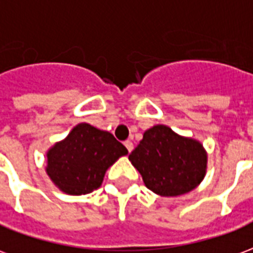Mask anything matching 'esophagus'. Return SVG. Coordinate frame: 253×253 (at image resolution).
Here are the masks:
<instances>
[{"label": "esophagus", "mask_w": 253, "mask_h": 253, "mask_svg": "<svg viewBox=\"0 0 253 253\" xmlns=\"http://www.w3.org/2000/svg\"><path fill=\"white\" fill-rule=\"evenodd\" d=\"M124 145L126 147V149H128V152H132V149H133V143H132L130 140L124 141Z\"/></svg>", "instance_id": "34e87169"}]
</instances>
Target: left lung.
I'll use <instances>...</instances> for the list:
<instances>
[{"label": "left lung", "mask_w": 253, "mask_h": 253, "mask_svg": "<svg viewBox=\"0 0 253 253\" xmlns=\"http://www.w3.org/2000/svg\"><path fill=\"white\" fill-rule=\"evenodd\" d=\"M129 160L149 190L163 197H176L202 182L208 156L200 141L179 136L166 125H155L145 130Z\"/></svg>", "instance_id": "1"}]
</instances>
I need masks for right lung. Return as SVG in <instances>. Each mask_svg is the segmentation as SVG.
<instances>
[{
  "label": "right lung",
  "instance_id": "add662e5",
  "mask_svg": "<svg viewBox=\"0 0 253 253\" xmlns=\"http://www.w3.org/2000/svg\"><path fill=\"white\" fill-rule=\"evenodd\" d=\"M128 149L114 136L78 124L47 154V174L63 193L82 195L102 185L106 169Z\"/></svg>",
  "mask_w": 253,
  "mask_h": 253
}]
</instances>
